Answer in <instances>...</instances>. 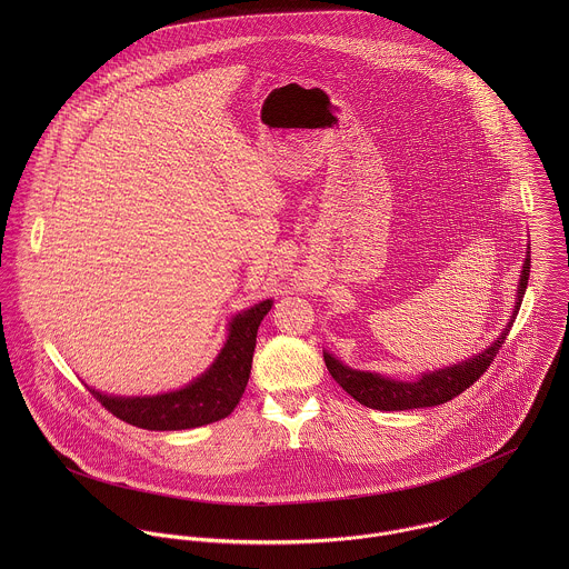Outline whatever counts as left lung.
I'll use <instances>...</instances> for the list:
<instances>
[{
	"instance_id": "1",
	"label": "left lung",
	"mask_w": 569,
	"mask_h": 569,
	"mask_svg": "<svg viewBox=\"0 0 569 569\" xmlns=\"http://www.w3.org/2000/svg\"><path fill=\"white\" fill-rule=\"evenodd\" d=\"M526 253L528 256L523 260V271H521V280H519V291H517V307L512 311V318L501 330V335L488 346L482 355H476V357H471L458 366L445 368V370L427 372L418 381H395V379H386V377H379L372 372L352 370L325 352L326 368H328L330 377L361 406L383 409V411L440 406V403L456 399L487 372L488 366L495 361L499 348L503 346L506 335L510 332V326L519 313V307H521V300H523V293L528 287V276H530V251H526Z\"/></svg>"
}]
</instances>
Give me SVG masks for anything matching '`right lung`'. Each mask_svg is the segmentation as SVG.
Returning <instances> with one entry per match:
<instances>
[{
  "mask_svg": "<svg viewBox=\"0 0 569 569\" xmlns=\"http://www.w3.org/2000/svg\"><path fill=\"white\" fill-rule=\"evenodd\" d=\"M269 309L271 300H264L237 316L230 325V337L212 368L183 390L142 399L107 397L91 388L89 392L116 418L140 429L174 431L217 422L232 413L243 397L256 348V332Z\"/></svg>",
  "mask_w": 569,
  "mask_h": 569,
  "instance_id": "1",
  "label": "right lung"
}]
</instances>
